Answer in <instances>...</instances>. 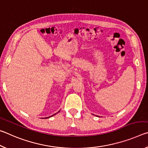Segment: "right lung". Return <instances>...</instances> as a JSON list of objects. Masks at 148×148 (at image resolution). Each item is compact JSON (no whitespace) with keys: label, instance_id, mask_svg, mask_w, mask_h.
I'll return each instance as SVG.
<instances>
[{"label":"right lung","instance_id":"1","mask_svg":"<svg viewBox=\"0 0 148 148\" xmlns=\"http://www.w3.org/2000/svg\"><path fill=\"white\" fill-rule=\"evenodd\" d=\"M60 112V110H59V111L58 112ZM58 112H57V113H58ZM56 114H53V115H52V116H49V117H45V118H43V119H46V118H49V117H52V116H54V115H56Z\"/></svg>","mask_w":148,"mask_h":148}]
</instances>
